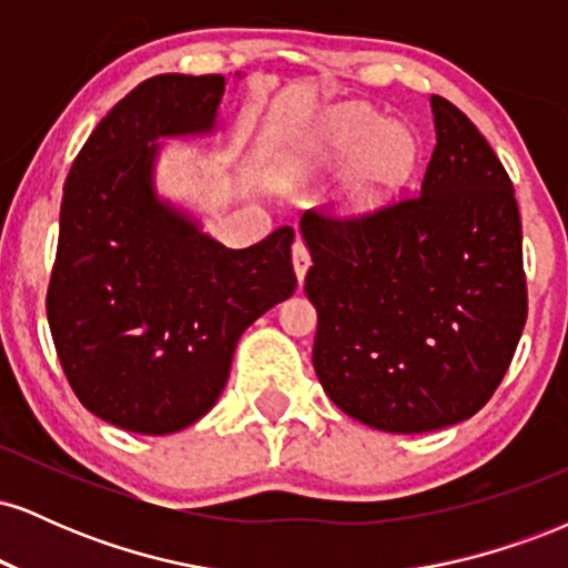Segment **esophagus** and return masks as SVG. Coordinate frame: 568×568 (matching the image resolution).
<instances>
[{
	"mask_svg": "<svg viewBox=\"0 0 568 568\" xmlns=\"http://www.w3.org/2000/svg\"><path fill=\"white\" fill-rule=\"evenodd\" d=\"M310 264H312L310 247H306L304 240H296V243H293V270H296L298 283H302V280H304L306 270H310Z\"/></svg>",
	"mask_w": 568,
	"mask_h": 568,
	"instance_id": "34e87169",
	"label": "esophagus"
}]
</instances>
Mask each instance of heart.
Returning <instances> with one entry per match:
<instances>
[{
	"mask_svg": "<svg viewBox=\"0 0 568 568\" xmlns=\"http://www.w3.org/2000/svg\"><path fill=\"white\" fill-rule=\"evenodd\" d=\"M349 153L338 207L349 216H371L410 181L419 162V141L406 125L387 122L366 103H344L323 116L306 154L315 162H334Z\"/></svg>",
	"mask_w": 568,
	"mask_h": 568,
	"instance_id": "b5f03b06",
	"label": "heart"
}]
</instances>
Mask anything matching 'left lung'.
<instances>
[{"instance_id":"8db88e82","label":"left lung","mask_w":568,"mask_h":568,"mask_svg":"<svg viewBox=\"0 0 568 568\" xmlns=\"http://www.w3.org/2000/svg\"><path fill=\"white\" fill-rule=\"evenodd\" d=\"M433 114L438 143L419 192L371 216H302L315 374L344 414L387 433L478 414L529 315L510 175L452 101L433 95Z\"/></svg>"}]
</instances>
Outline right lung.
I'll use <instances>...</instances> for the list:
<instances>
[{
    "label": "right lung",
    "mask_w": 568,
    "mask_h": 568,
    "mask_svg": "<svg viewBox=\"0 0 568 568\" xmlns=\"http://www.w3.org/2000/svg\"><path fill=\"white\" fill-rule=\"evenodd\" d=\"M221 93L219 74L141 82L63 184L50 334L82 406L130 433L168 435L205 416L243 331L296 291L291 226L234 251L154 197L149 141L213 130Z\"/></svg>",
    "instance_id": "add662e5"
}]
</instances>
